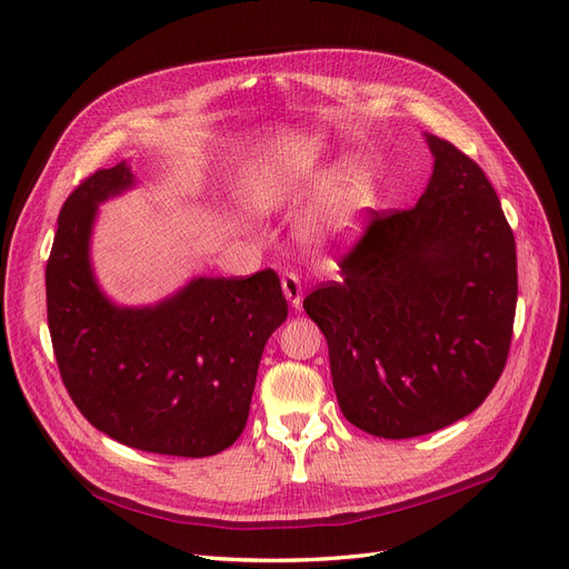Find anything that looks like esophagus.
I'll list each match as a JSON object with an SVG mask.
<instances>
[{"label":"esophagus","instance_id":"obj_1","mask_svg":"<svg viewBox=\"0 0 569 569\" xmlns=\"http://www.w3.org/2000/svg\"><path fill=\"white\" fill-rule=\"evenodd\" d=\"M282 291H284V299L291 303V308H301V280H299V274H295V272H284L282 274Z\"/></svg>","mask_w":569,"mask_h":569}]
</instances>
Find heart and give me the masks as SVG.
<instances>
[{"mask_svg":"<svg viewBox=\"0 0 569 569\" xmlns=\"http://www.w3.org/2000/svg\"><path fill=\"white\" fill-rule=\"evenodd\" d=\"M322 153L325 144L318 137L263 147L247 170V192L263 211H278L320 187L301 226V237L316 249L351 247L368 232L377 209V176L370 161L356 153L325 173Z\"/></svg>","mask_w":569,"mask_h":569,"instance_id":"obj_1","label":"heart"}]
</instances>
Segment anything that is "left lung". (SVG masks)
Wrapping results in <instances>:
<instances>
[{"label": "left lung", "mask_w": 569, "mask_h": 569, "mask_svg": "<svg viewBox=\"0 0 569 569\" xmlns=\"http://www.w3.org/2000/svg\"><path fill=\"white\" fill-rule=\"evenodd\" d=\"M425 142L435 168L418 203L375 216L341 282L303 301L343 418L385 439L437 432L481 406L518 303L515 237L485 170L435 134Z\"/></svg>", "instance_id": "obj_1"}]
</instances>
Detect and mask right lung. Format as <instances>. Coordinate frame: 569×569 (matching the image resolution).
<instances>
[{
	"label": "right lung",
	"mask_w": 569,
	"mask_h": 569,
	"mask_svg": "<svg viewBox=\"0 0 569 569\" xmlns=\"http://www.w3.org/2000/svg\"><path fill=\"white\" fill-rule=\"evenodd\" d=\"M134 184L120 161L66 199L44 272L51 347L99 432L149 453L216 456L242 435L266 341L287 320L280 278H192L157 303H116L94 274L92 232L99 206Z\"/></svg>",
	"instance_id": "add662e5"
}]
</instances>
